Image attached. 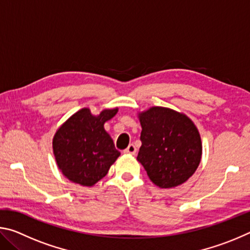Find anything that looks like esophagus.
Instances as JSON below:
<instances>
[{"instance_id":"esophagus-1","label":"esophagus","mask_w":250,"mask_h":250,"mask_svg":"<svg viewBox=\"0 0 250 250\" xmlns=\"http://www.w3.org/2000/svg\"><path fill=\"white\" fill-rule=\"evenodd\" d=\"M135 152H137V147H135L134 145H129V146L126 147L125 150V154H135Z\"/></svg>"}]
</instances>
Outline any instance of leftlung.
<instances>
[{
  "mask_svg": "<svg viewBox=\"0 0 250 250\" xmlns=\"http://www.w3.org/2000/svg\"><path fill=\"white\" fill-rule=\"evenodd\" d=\"M142 126L138 161L155 185L171 188L196 171L202 158L198 130L185 115L164 107L140 113Z\"/></svg>",
  "mask_w": 250,
  "mask_h": 250,
  "instance_id": "1",
  "label": "left lung"
}]
</instances>
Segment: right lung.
<instances>
[{
    "instance_id": "obj_1",
    "label": "right lung",
    "mask_w": 250,
    "mask_h": 250,
    "mask_svg": "<svg viewBox=\"0 0 250 250\" xmlns=\"http://www.w3.org/2000/svg\"><path fill=\"white\" fill-rule=\"evenodd\" d=\"M117 111V108L104 110L99 116H92L89 109H80L57 130L53 140L54 154L67 179L92 186L107 175L120 152L104 125Z\"/></svg>"
}]
</instances>
